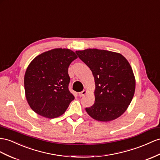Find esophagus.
I'll return each instance as SVG.
<instances>
[{"label":"esophagus","instance_id":"obj_1","mask_svg":"<svg viewBox=\"0 0 160 160\" xmlns=\"http://www.w3.org/2000/svg\"><path fill=\"white\" fill-rule=\"evenodd\" d=\"M87 91H85V90H84V91L79 92V96L80 97H83V96H84L86 95V94H87Z\"/></svg>","mask_w":160,"mask_h":160}]
</instances>
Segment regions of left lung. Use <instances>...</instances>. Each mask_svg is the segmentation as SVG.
<instances>
[{"label": "left lung", "instance_id": "obj_1", "mask_svg": "<svg viewBox=\"0 0 160 160\" xmlns=\"http://www.w3.org/2000/svg\"><path fill=\"white\" fill-rule=\"evenodd\" d=\"M76 53L95 78V103L86 111L101 122L120 117L128 108L135 91L134 76L128 61L120 53L96 48Z\"/></svg>", "mask_w": 160, "mask_h": 160}]
</instances>
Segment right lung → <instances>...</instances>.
<instances>
[{"mask_svg":"<svg viewBox=\"0 0 160 160\" xmlns=\"http://www.w3.org/2000/svg\"><path fill=\"white\" fill-rule=\"evenodd\" d=\"M77 57L69 49L55 48L38 55L28 65L24 76L26 97L38 115L59 117L74 99L68 88V68Z\"/></svg>","mask_w":160,"mask_h":160,"instance_id":"add662e5","label":"right lung"}]
</instances>
